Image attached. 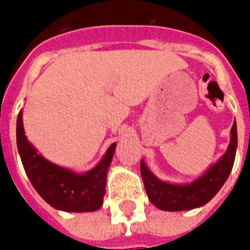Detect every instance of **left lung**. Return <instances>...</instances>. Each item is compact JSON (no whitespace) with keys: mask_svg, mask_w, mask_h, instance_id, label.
<instances>
[{"mask_svg":"<svg viewBox=\"0 0 250 250\" xmlns=\"http://www.w3.org/2000/svg\"><path fill=\"white\" fill-rule=\"evenodd\" d=\"M231 139L228 151L221 157L214 166L209 168L201 178L190 185H171L162 182L141 162V174L146 193L158 209L166 211H179L199 208L208 204L220 191L222 185L229 177L234 163L237 150V125L233 123L230 130Z\"/></svg>","mask_w":250,"mask_h":250,"instance_id":"obj_1","label":"left lung"}]
</instances>
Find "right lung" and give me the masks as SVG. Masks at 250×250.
Instances as JSON below:
<instances>
[{"label": "right lung", "instance_id": "right-lung-1", "mask_svg": "<svg viewBox=\"0 0 250 250\" xmlns=\"http://www.w3.org/2000/svg\"><path fill=\"white\" fill-rule=\"evenodd\" d=\"M17 147L25 173L36 191L55 209L64 211H95L103 205L107 170L116 145H111L96 167L79 175L53 165L37 154L26 141L22 114L17 118Z\"/></svg>", "mask_w": 250, "mask_h": 250}]
</instances>
